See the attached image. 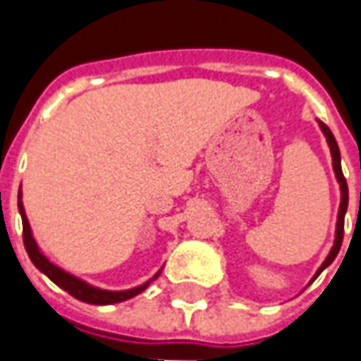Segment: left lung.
I'll use <instances>...</instances> for the list:
<instances>
[{
	"label": "left lung",
	"instance_id": "left-lung-1",
	"mask_svg": "<svg viewBox=\"0 0 361 361\" xmlns=\"http://www.w3.org/2000/svg\"><path fill=\"white\" fill-rule=\"evenodd\" d=\"M319 126H322V130L326 134L327 138V145H329V150H331V159H334V171H336V176H338V180H340V187H341V204H340V213H338V229H336V243H334V249L329 251V255L324 261V265L319 267L317 271V275L322 273V271L326 269L327 265L338 257L340 253V247L341 241H343V216H345V211H348V183H345V176L341 173V160H340V148H338V142H336V138H334V134L331 130L327 128L324 122H319ZM315 275V277H317Z\"/></svg>",
	"mask_w": 361,
	"mask_h": 361
}]
</instances>
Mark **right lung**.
I'll return each mask as SVG.
<instances>
[{
  "mask_svg": "<svg viewBox=\"0 0 361 361\" xmlns=\"http://www.w3.org/2000/svg\"><path fill=\"white\" fill-rule=\"evenodd\" d=\"M21 213V225H23V245H25V251L32 259L37 269L42 273H46L49 279L56 285H60L63 291H68L72 298L80 299L84 303H94V305H108V303H118V301H126V299L138 295L140 291H145L148 283L140 285V287H134L128 291H104V289H98V287H92V285L84 283L76 279L74 275L66 273L60 267H56L54 263H49L48 259L44 257V253L37 249L34 237H32V229H30V223H27V216L23 213V204H21V192H20V202H18ZM157 279V277H154Z\"/></svg>",
  "mask_w": 361,
  "mask_h": 361,
  "instance_id": "1",
  "label": "right lung"
}]
</instances>
